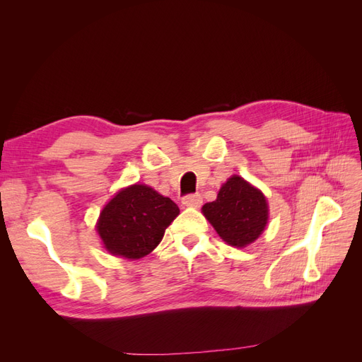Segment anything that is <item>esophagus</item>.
Wrapping results in <instances>:
<instances>
[{
  "mask_svg": "<svg viewBox=\"0 0 362 362\" xmlns=\"http://www.w3.org/2000/svg\"><path fill=\"white\" fill-rule=\"evenodd\" d=\"M181 202L184 206H199L202 204V196L198 193L187 194V196H184Z\"/></svg>",
  "mask_w": 362,
  "mask_h": 362,
  "instance_id": "obj_1",
  "label": "esophagus"
}]
</instances>
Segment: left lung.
I'll return each mask as SVG.
<instances>
[{"instance_id": "obj_1", "label": "left lung", "mask_w": 362, "mask_h": 362, "mask_svg": "<svg viewBox=\"0 0 362 362\" xmlns=\"http://www.w3.org/2000/svg\"><path fill=\"white\" fill-rule=\"evenodd\" d=\"M202 213L223 242L234 247L254 243L269 221L266 196L238 175L222 185L217 199L205 204Z\"/></svg>"}]
</instances>
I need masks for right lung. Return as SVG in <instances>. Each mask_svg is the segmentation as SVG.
<instances>
[{
    "instance_id": "obj_1",
    "label": "right lung",
    "mask_w": 362,
    "mask_h": 362,
    "mask_svg": "<svg viewBox=\"0 0 362 362\" xmlns=\"http://www.w3.org/2000/svg\"><path fill=\"white\" fill-rule=\"evenodd\" d=\"M178 214L180 208L172 199L145 184H134L108 201L96 231L112 255L139 259L158 246Z\"/></svg>"
}]
</instances>
